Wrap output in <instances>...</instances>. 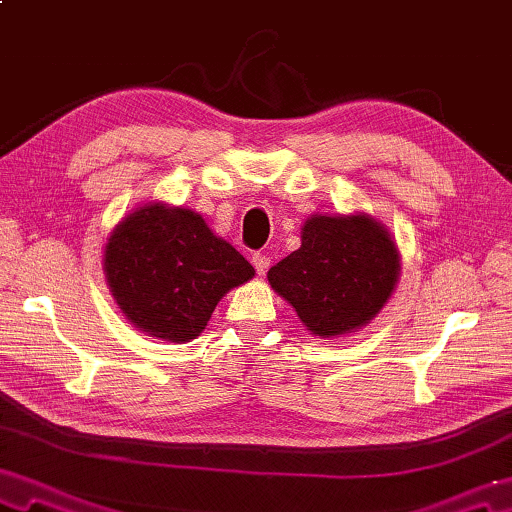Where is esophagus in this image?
<instances>
[{"instance_id": "1", "label": "esophagus", "mask_w": 512, "mask_h": 512, "mask_svg": "<svg viewBox=\"0 0 512 512\" xmlns=\"http://www.w3.org/2000/svg\"><path fill=\"white\" fill-rule=\"evenodd\" d=\"M253 266L257 270V275H266V270L270 268V257L264 253H255L253 255Z\"/></svg>"}]
</instances>
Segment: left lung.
<instances>
[{"mask_svg":"<svg viewBox=\"0 0 512 512\" xmlns=\"http://www.w3.org/2000/svg\"><path fill=\"white\" fill-rule=\"evenodd\" d=\"M400 275V253L372 215H312L301 246L268 270L277 295L321 339L361 330L383 310Z\"/></svg>","mask_w":512,"mask_h":512,"instance_id":"left-lung-1","label":"left lung"}]
</instances>
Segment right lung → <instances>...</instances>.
I'll list each match as a JSON object with an SVG mask.
<instances>
[{
	"instance_id": "1",
	"label": "right lung",
	"mask_w": 512,
	"mask_h": 512,
	"mask_svg": "<svg viewBox=\"0 0 512 512\" xmlns=\"http://www.w3.org/2000/svg\"><path fill=\"white\" fill-rule=\"evenodd\" d=\"M103 268L125 319L171 343L200 336L226 292L255 277V268L202 215L162 202L118 222Z\"/></svg>"
}]
</instances>
